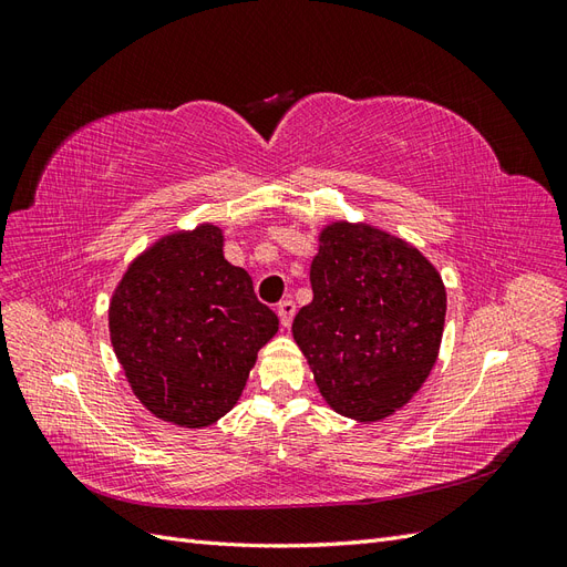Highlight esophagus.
Listing matches in <instances>:
<instances>
[{
    "instance_id": "esophagus-1",
    "label": "esophagus",
    "mask_w": 567,
    "mask_h": 567,
    "mask_svg": "<svg viewBox=\"0 0 567 567\" xmlns=\"http://www.w3.org/2000/svg\"><path fill=\"white\" fill-rule=\"evenodd\" d=\"M277 312H279L281 326H284V329H288V326L293 323V317H296V302L293 300H281L277 305Z\"/></svg>"
}]
</instances>
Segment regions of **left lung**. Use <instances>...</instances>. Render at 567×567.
<instances>
[{
	"mask_svg": "<svg viewBox=\"0 0 567 567\" xmlns=\"http://www.w3.org/2000/svg\"><path fill=\"white\" fill-rule=\"evenodd\" d=\"M312 302L293 338L338 414L383 421L435 367L447 293L437 269L402 238L333 221L319 234Z\"/></svg>",
	"mask_w": 567,
	"mask_h": 567,
	"instance_id": "left-lung-1",
	"label": "left lung"
}]
</instances>
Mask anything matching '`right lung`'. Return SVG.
I'll use <instances>...</instances> for the list:
<instances>
[{"instance_id": "1", "label": "right lung", "mask_w": 567, "mask_h": 567, "mask_svg": "<svg viewBox=\"0 0 567 567\" xmlns=\"http://www.w3.org/2000/svg\"><path fill=\"white\" fill-rule=\"evenodd\" d=\"M221 246L215 225L163 236L127 267L109 307L130 388L153 416L182 427L231 411L257 352L279 331L248 271L227 262Z\"/></svg>"}]
</instances>
